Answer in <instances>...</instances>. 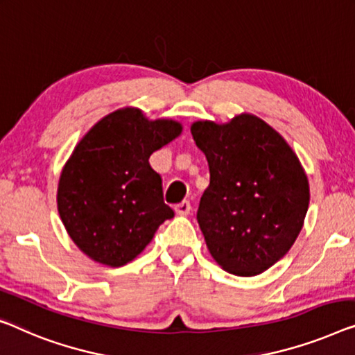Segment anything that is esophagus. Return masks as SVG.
<instances>
[{"label": "esophagus", "mask_w": 355, "mask_h": 355, "mask_svg": "<svg viewBox=\"0 0 355 355\" xmlns=\"http://www.w3.org/2000/svg\"><path fill=\"white\" fill-rule=\"evenodd\" d=\"M175 211L178 215H188L189 211H191V204H189V200H183V202L177 204Z\"/></svg>", "instance_id": "esophagus-1"}]
</instances>
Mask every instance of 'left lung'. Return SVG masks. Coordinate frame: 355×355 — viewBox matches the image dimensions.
<instances>
[{
	"mask_svg": "<svg viewBox=\"0 0 355 355\" xmlns=\"http://www.w3.org/2000/svg\"><path fill=\"white\" fill-rule=\"evenodd\" d=\"M191 134L210 171L198 223L211 258L236 276L264 272L295 244L309 207L298 156L250 113L225 124L196 121Z\"/></svg>",
	"mask_w": 355,
	"mask_h": 355,
	"instance_id": "left-lung-1",
	"label": "left lung"
}]
</instances>
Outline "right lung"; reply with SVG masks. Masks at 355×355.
Listing matches in <instances>:
<instances>
[{
    "instance_id": "1",
    "label": "right lung",
    "mask_w": 355,
    "mask_h": 355,
    "mask_svg": "<svg viewBox=\"0 0 355 355\" xmlns=\"http://www.w3.org/2000/svg\"><path fill=\"white\" fill-rule=\"evenodd\" d=\"M182 123L148 119L135 107L116 110L92 125L62 168L57 209L76 247L110 268L145 250L173 210L150 156L182 134Z\"/></svg>"
}]
</instances>
